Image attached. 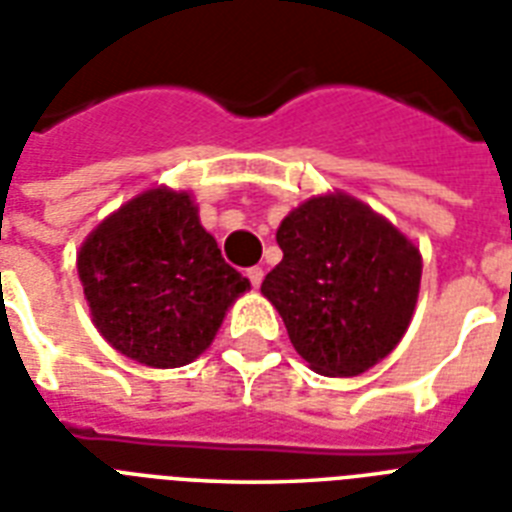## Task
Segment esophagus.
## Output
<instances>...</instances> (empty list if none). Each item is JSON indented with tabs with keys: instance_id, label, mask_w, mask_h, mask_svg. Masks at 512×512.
<instances>
[{
	"instance_id": "esophagus-1",
	"label": "esophagus",
	"mask_w": 512,
	"mask_h": 512,
	"mask_svg": "<svg viewBox=\"0 0 512 512\" xmlns=\"http://www.w3.org/2000/svg\"><path fill=\"white\" fill-rule=\"evenodd\" d=\"M247 276H249V281H252V287H260V284H263V276H265V271H263V268H257V265H255V268H249V271H247Z\"/></svg>"
}]
</instances>
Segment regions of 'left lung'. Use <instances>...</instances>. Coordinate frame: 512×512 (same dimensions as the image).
<instances>
[{
	"mask_svg": "<svg viewBox=\"0 0 512 512\" xmlns=\"http://www.w3.org/2000/svg\"><path fill=\"white\" fill-rule=\"evenodd\" d=\"M276 241L284 257L260 292L313 372L356 377L380 364L412 324L420 247L345 191L305 199Z\"/></svg>",
	"mask_w": 512,
	"mask_h": 512,
	"instance_id": "left-lung-1",
	"label": "left lung"
}]
</instances>
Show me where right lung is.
<instances>
[{
    "mask_svg": "<svg viewBox=\"0 0 512 512\" xmlns=\"http://www.w3.org/2000/svg\"><path fill=\"white\" fill-rule=\"evenodd\" d=\"M76 271L92 324L122 356L154 369L191 364L249 289L225 263L188 191L154 185L100 220Z\"/></svg>",
    "mask_w": 512,
    "mask_h": 512,
    "instance_id": "1",
    "label": "right lung"
}]
</instances>
